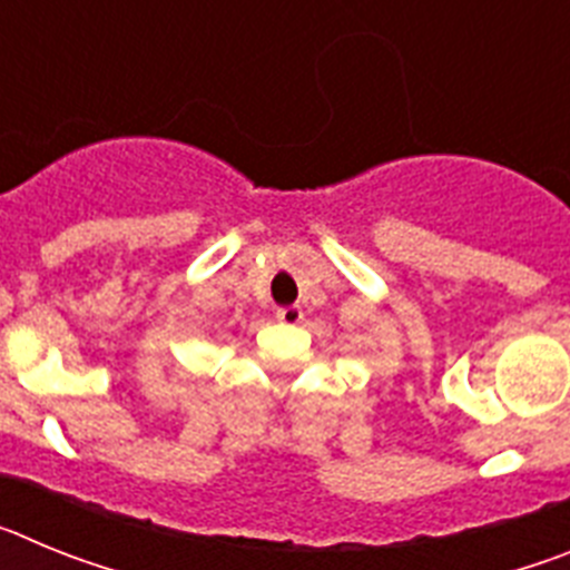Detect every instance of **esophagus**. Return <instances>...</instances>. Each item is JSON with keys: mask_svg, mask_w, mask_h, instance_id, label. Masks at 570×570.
<instances>
[{"mask_svg": "<svg viewBox=\"0 0 570 570\" xmlns=\"http://www.w3.org/2000/svg\"><path fill=\"white\" fill-rule=\"evenodd\" d=\"M302 316H305V314H302L299 305H288V308L276 311V320H279L282 325H299Z\"/></svg>", "mask_w": 570, "mask_h": 570, "instance_id": "1", "label": "esophagus"}]
</instances>
